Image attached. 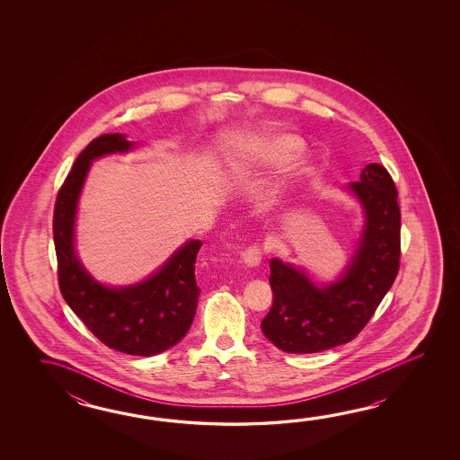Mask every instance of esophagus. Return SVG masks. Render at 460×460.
Returning <instances> with one entry per match:
<instances>
[{
  "instance_id": "esophagus-1",
  "label": "esophagus",
  "mask_w": 460,
  "mask_h": 460,
  "mask_svg": "<svg viewBox=\"0 0 460 460\" xmlns=\"http://www.w3.org/2000/svg\"><path fill=\"white\" fill-rule=\"evenodd\" d=\"M261 258H263V250H261V246L260 244H250L246 250H244L243 254H242V260H243V263L246 266H258V264L261 263Z\"/></svg>"
}]
</instances>
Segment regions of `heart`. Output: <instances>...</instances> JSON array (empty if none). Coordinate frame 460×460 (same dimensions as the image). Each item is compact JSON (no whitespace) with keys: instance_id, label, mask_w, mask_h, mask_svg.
<instances>
[{"instance_id":"heart-1","label":"heart","mask_w":460,"mask_h":460,"mask_svg":"<svg viewBox=\"0 0 460 460\" xmlns=\"http://www.w3.org/2000/svg\"><path fill=\"white\" fill-rule=\"evenodd\" d=\"M303 147V139L293 135H264L244 146L243 153L234 159V164H243L250 159L264 164H279L297 156ZM276 200L279 202V199Z\"/></svg>"}]
</instances>
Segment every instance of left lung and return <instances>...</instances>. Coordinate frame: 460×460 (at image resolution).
Masks as SVG:
<instances>
[{"mask_svg": "<svg viewBox=\"0 0 460 460\" xmlns=\"http://www.w3.org/2000/svg\"><path fill=\"white\" fill-rule=\"evenodd\" d=\"M349 189L360 200L365 228L342 278L315 286L303 270L270 261L273 305L261 331L283 352L315 353L353 341L372 319L400 270L398 192L382 164L362 169Z\"/></svg>", "mask_w": 460, "mask_h": 460, "instance_id": "left-lung-1", "label": "left lung"}]
</instances>
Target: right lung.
Here are the masks:
<instances>
[{
  "label": "right lung",
  "instance_id": "add662e5",
  "mask_svg": "<svg viewBox=\"0 0 460 460\" xmlns=\"http://www.w3.org/2000/svg\"><path fill=\"white\" fill-rule=\"evenodd\" d=\"M131 147L133 143L119 133L102 135L88 143L60 186L52 230L60 293L70 309L110 349L151 357L176 345L194 321L200 294L196 260L202 243L187 242L157 273L128 288L97 283L78 261L74 246L78 197L92 161L111 153H127Z\"/></svg>",
  "mask_w": 460,
  "mask_h": 460
}]
</instances>
